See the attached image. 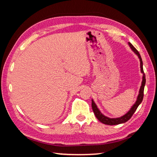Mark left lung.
I'll return each mask as SVG.
<instances>
[{"mask_svg":"<svg viewBox=\"0 0 157 157\" xmlns=\"http://www.w3.org/2000/svg\"><path fill=\"white\" fill-rule=\"evenodd\" d=\"M128 44H129V46L131 48V49H132L134 52H135L136 55L138 56L139 59H140L141 71V73H143V80H142L141 86L140 88V90H139V95L137 97V99H136L135 104L133 105L132 108H130V110L128 111L126 115H124V116L121 117L109 118V117H106V116H104L103 114H101V113L99 111L98 107H97L96 104H95V102H94V101L92 99V108H93V110L94 112V114H95V117L99 121H101V123L106 124V125H110V126H112V125H118V124H123V123H125V122L128 121L131 118V117L133 115V114L135 113V112L136 110V108H138L139 104L141 103V101H142V100H143V98H144V86H145V84H146V75H145V73L144 72L143 62H142L141 57L140 56V54H139V51L136 50L135 48L134 47L133 45L131 43H130V42H128Z\"/></svg>","mask_w":157,"mask_h":157,"instance_id":"1","label":"left lung"}]
</instances>
